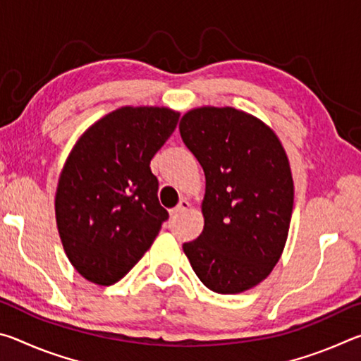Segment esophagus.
<instances>
[{
    "label": "esophagus",
    "mask_w": 361,
    "mask_h": 361,
    "mask_svg": "<svg viewBox=\"0 0 361 361\" xmlns=\"http://www.w3.org/2000/svg\"><path fill=\"white\" fill-rule=\"evenodd\" d=\"M189 209V202L186 199H181L180 200V204L175 207V209L172 210V216H178V215H181L183 212H186Z\"/></svg>",
    "instance_id": "esophagus-1"
}]
</instances>
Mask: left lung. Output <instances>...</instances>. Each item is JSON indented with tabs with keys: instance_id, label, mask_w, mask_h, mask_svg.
Listing matches in <instances>:
<instances>
[{
	"instance_id": "left-lung-1",
	"label": "left lung",
	"mask_w": 361,
	"mask_h": 361,
	"mask_svg": "<svg viewBox=\"0 0 361 361\" xmlns=\"http://www.w3.org/2000/svg\"><path fill=\"white\" fill-rule=\"evenodd\" d=\"M180 133L205 173L204 231L183 250L212 291L253 288L288 237L295 186L283 146L264 122L231 106L191 109Z\"/></svg>"
}]
</instances>
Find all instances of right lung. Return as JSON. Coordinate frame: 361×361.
I'll list each match as a JSON object with an SVG mask.
<instances>
[{
  "instance_id": "1",
  "label": "right lung",
  "mask_w": 361,
  "mask_h": 361,
  "mask_svg": "<svg viewBox=\"0 0 361 361\" xmlns=\"http://www.w3.org/2000/svg\"><path fill=\"white\" fill-rule=\"evenodd\" d=\"M178 119L169 108L124 106L90 126L71 149L59 178L56 218L66 256L89 282H119L169 218L149 162Z\"/></svg>"
}]
</instances>
